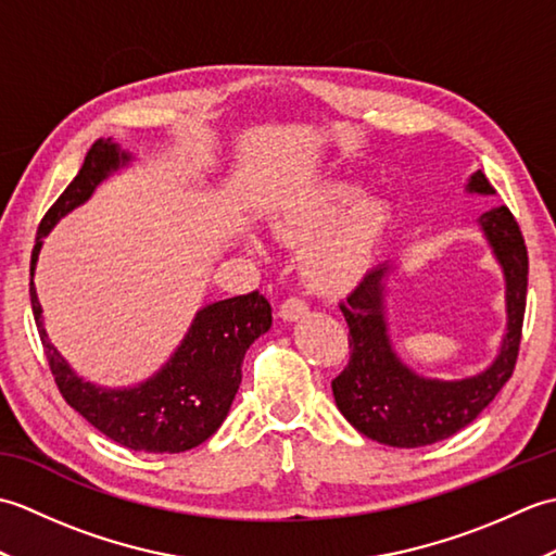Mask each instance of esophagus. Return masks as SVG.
Here are the masks:
<instances>
[{"label": "esophagus", "instance_id": "1", "mask_svg": "<svg viewBox=\"0 0 556 556\" xmlns=\"http://www.w3.org/2000/svg\"><path fill=\"white\" fill-rule=\"evenodd\" d=\"M305 313H308V305H305V301H301L296 296L287 299L285 303H281V308H279V317L285 323H296V320H301Z\"/></svg>", "mask_w": 556, "mask_h": 556}]
</instances>
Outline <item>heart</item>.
I'll return each mask as SVG.
<instances>
[{"instance_id":"1","label":"heart","mask_w":556,"mask_h":556,"mask_svg":"<svg viewBox=\"0 0 556 556\" xmlns=\"http://www.w3.org/2000/svg\"><path fill=\"white\" fill-rule=\"evenodd\" d=\"M361 191L358 181L346 179L317 184L293 195L271 224L289 245L311 241L301 257V277L320 296L334 299L358 285L392 222V205L384 198H361Z\"/></svg>"}]
</instances>
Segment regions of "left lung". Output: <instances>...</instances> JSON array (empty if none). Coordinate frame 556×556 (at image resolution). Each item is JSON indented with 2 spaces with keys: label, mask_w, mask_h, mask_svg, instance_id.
Instances as JSON below:
<instances>
[{
  "label": "left lung",
  "mask_w": 556,
  "mask_h": 556,
  "mask_svg": "<svg viewBox=\"0 0 556 556\" xmlns=\"http://www.w3.org/2000/svg\"><path fill=\"white\" fill-rule=\"evenodd\" d=\"M466 193L494 195V188L480 169L470 174ZM478 229L504 275L506 329L497 356L485 370L440 380L425 377L399 358L387 323L389 285L396 277V263L370 269L358 289L339 305L349 325L351 358L332 392L337 408L353 428L370 440L416 448L442 442L473 422L514 372L528 291V251L521 229L509 207L497 205L482 212Z\"/></svg>",
  "instance_id": "1"
}]
</instances>
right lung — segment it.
Returning <instances> with one entry per match:
<instances>
[{
  "label": "right lung",
  "mask_w": 556,
  "mask_h": 556,
  "mask_svg": "<svg viewBox=\"0 0 556 556\" xmlns=\"http://www.w3.org/2000/svg\"><path fill=\"white\" fill-rule=\"evenodd\" d=\"M131 162V152L122 150L112 138H100L88 150L76 179L40 222L30 257V305L50 370L66 404L126 448L179 454L203 444L227 418L241 384L245 351L271 327L267 299L253 291L203 305L181 344L155 375L134 387H102L83 380L47 337L42 305L33 285L45 236L59 219L90 200L102 181Z\"/></svg>",
  "instance_id": "1"
}]
</instances>
